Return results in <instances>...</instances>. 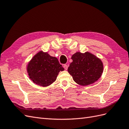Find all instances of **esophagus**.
Masks as SVG:
<instances>
[{
    "label": "esophagus",
    "mask_w": 129,
    "mask_h": 129,
    "mask_svg": "<svg viewBox=\"0 0 129 129\" xmlns=\"http://www.w3.org/2000/svg\"><path fill=\"white\" fill-rule=\"evenodd\" d=\"M63 68L65 70H67L68 69V66L67 64H64L63 65Z\"/></svg>",
    "instance_id": "1"
}]
</instances>
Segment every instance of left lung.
<instances>
[{"mask_svg":"<svg viewBox=\"0 0 129 129\" xmlns=\"http://www.w3.org/2000/svg\"><path fill=\"white\" fill-rule=\"evenodd\" d=\"M73 62L68 68L74 81L85 86L95 82L101 76L103 64L100 58L88 52H76L72 55Z\"/></svg>","mask_w":129,"mask_h":129,"instance_id":"8db88e82","label":"left lung"}]
</instances>
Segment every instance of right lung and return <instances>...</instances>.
I'll return each mask as SVG.
<instances>
[{"label":"right lung","mask_w":129,"mask_h":129,"mask_svg":"<svg viewBox=\"0 0 129 129\" xmlns=\"http://www.w3.org/2000/svg\"><path fill=\"white\" fill-rule=\"evenodd\" d=\"M64 68L57 58L47 52H39L27 64V71L29 79L41 87H47L55 82L60 71Z\"/></svg>","instance_id":"1"}]
</instances>
